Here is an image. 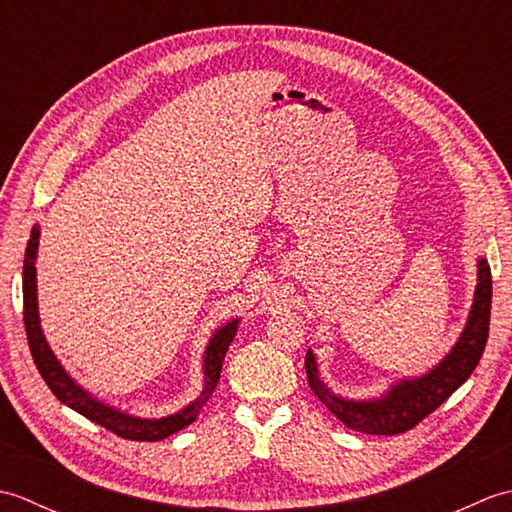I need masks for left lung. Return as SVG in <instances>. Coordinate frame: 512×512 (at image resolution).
Listing matches in <instances>:
<instances>
[{
    "label": "left lung",
    "mask_w": 512,
    "mask_h": 512,
    "mask_svg": "<svg viewBox=\"0 0 512 512\" xmlns=\"http://www.w3.org/2000/svg\"><path fill=\"white\" fill-rule=\"evenodd\" d=\"M491 299V266H488L484 257H480L477 259V286L473 306L460 339L451 347V352L436 367L429 369L427 374L416 378H402L378 398L350 400L336 396L323 383L319 376L317 358L308 350L306 372L310 389L347 429L363 431L369 433V436H396V433H405L416 427L422 418H427L431 411H436L473 374V369L484 354L488 339Z\"/></svg>",
    "instance_id": "obj_1"
}]
</instances>
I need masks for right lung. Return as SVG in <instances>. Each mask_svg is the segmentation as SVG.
Segmentation results:
<instances>
[{
  "mask_svg": "<svg viewBox=\"0 0 512 512\" xmlns=\"http://www.w3.org/2000/svg\"><path fill=\"white\" fill-rule=\"evenodd\" d=\"M37 248H39V226L35 224L32 226V233L26 246V259H24V325H26L30 354L35 358L39 374L43 380H46V385L50 387L52 394L57 396L63 405L79 411L81 416L101 424V427H105L107 431H112L125 440L158 442V440L169 438L171 433H178L180 429L189 427V424L198 418V413L206 405V400L211 398L217 383H220L224 356L228 352V345H231L235 339L239 319H231L228 323H224L222 328H217L211 336L209 345H206L204 361H202L204 387L198 398L189 402L184 409L171 413V416H165V418L132 416V413L107 405L105 400L92 396L90 391H85L68 372H65L63 365L59 363V358L50 350L39 321L37 268H35Z\"/></svg>",
  "mask_w": 512,
  "mask_h": 512,
  "instance_id": "right-lung-1",
  "label": "right lung"
}]
</instances>
